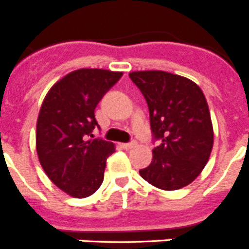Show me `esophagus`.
<instances>
[{
    "instance_id": "34e87169",
    "label": "esophagus",
    "mask_w": 249,
    "mask_h": 249,
    "mask_svg": "<svg viewBox=\"0 0 249 249\" xmlns=\"http://www.w3.org/2000/svg\"><path fill=\"white\" fill-rule=\"evenodd\" d=\"M121 146H122V148H124V149H132L133 147L137 146V143H136L135 141H133V142H129V143H122Z\"/></svg>"
}]
</instances>
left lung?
Instances as JSON below:
<instances>
[{"label": "left lung", "mask_w": 249, "mask_h": 249, "mask_svg": "<svg viewBox=\"0 0 249 249\" xmlns=\"http://www.w3.org/2000/svg\"><path fill=\"white\" fill-rule=\"evenodd\" d=\"M146 98L153 140V160L141 177L164 191L183 188L210 160L213 127L203 92L193 81L164 71L131 72Z\"/></svg>", "instance_id": "1"}]
</instances>
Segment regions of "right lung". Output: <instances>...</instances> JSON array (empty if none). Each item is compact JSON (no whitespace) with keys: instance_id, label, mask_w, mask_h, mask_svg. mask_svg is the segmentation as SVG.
Masks as SVG:
<instances>
[{"instance_id":"1","label":"right lung","mask_w":249,"mask_h":249,"mask_svg":"<svg viewBox=\"0 0 249 249\" xmlns=\"http://www.w3.org/2000/svg\"><path fill=\"white\" fill-rule=\"evenodd\" d=\"M122 72L81 68L66 74L46 94L36 131L43 171L59 190L76 198L93 195L103 182L114 144L92 137L98 127L94 108Z\"/></svg>"}]
</instances>
